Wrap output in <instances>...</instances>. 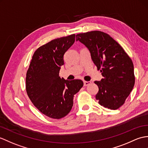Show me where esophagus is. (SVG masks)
Masks as SVG:
<instances>
[{
  "label": "esophagus",
  "instance_id": "obj_1",
  "mask_svg": "<svg viewBox=\"0 0 148 148\" xmlns=\"http://www.w3.org/2000/svg\"><path fill=\"white\" fill-rule=\"evenodd\" d=\"M91 83V81H84V86H87L90 85Z\"/></svg>",
  "mask_w": 148,
  "mask_h": 148
}]
</instances>
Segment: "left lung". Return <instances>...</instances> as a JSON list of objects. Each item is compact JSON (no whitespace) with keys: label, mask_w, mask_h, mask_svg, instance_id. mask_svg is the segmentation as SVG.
Here are the masks:
<instances>
[{"label":"left lung","mask_w":148,"mask_h":148,"mask_svg":"<svg viewBox=\"0 0 148 148\" xmlns=\"http://www.w3.org/2000/svg\"><path fill=\"white\" fill-rule=\"evenodd\" d=\"M76 40L86 46L103 77L95 81L99 91L96 99L99 105L111 110L121 106L135 83L134 65L123 48L105 33L93 32L76 35Z\"/></svg>","instance_id":"obj_1"}]
</instances>
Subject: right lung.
<instances>
[{"label": "right lung", "instance_id": "right-lung-1", "mask_svg": "<svg viewBox=\"0 0 148 148\" xmlns=\"http://www.w3.org/2000/svg\"><path fill=\"white\" fill-rule=\"evenodd\" d=\"M75 36L55 39L38 48L26 73L29 99L39 111L51 119H59L69 113L74 95L83 86L81 80L68 81L59 77L64 55L74 44Z\"/></svg>", "mask_w": 148, "mask_h": 148}]
</instances>
